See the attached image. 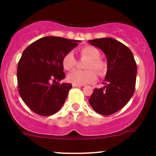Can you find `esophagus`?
Returning a JSON list of instances; mask_svg holds the SVG:
<instances>
[{
    "instance_id": "obj_1",
    "label": "esophagus",
    "mask_w": 156,
    "mask_h": 156,
    "mask_svg": "<svg viewBox=\"0 0 156 156\" xmlns=\"http://www.w3.org/2000/svg\"><path fill=\"white\" fill-rule=\"evenodd\" d=\"M73 87H82V85L75 84V83H73Z\"/></svg>"
}]
</instances>
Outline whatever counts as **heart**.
<instances>
[{
	"label": "heart",
	"instance_id": "heart-1",
	"mask_svg": "<svg viewBox=\"0 0 156 156\" xmlns=\"http://www.w3.org/2000/svg\"><path fill=\"white\" fill-rule=\"evenodd\" d=\"M81 57L88 60L85 63L84 68L87 70H74L68 76V80L72 83L84 85L91 83L97 80V74L102 76L105 73L106 65L100 58V51L93 46H86L80 50ZM63 68L66 70H72L75 67L76 60L72 52L66 54L62 60Z\"/></svg>",
	"mask_w": 156,
	"mask_h": 156
}]
</instances>
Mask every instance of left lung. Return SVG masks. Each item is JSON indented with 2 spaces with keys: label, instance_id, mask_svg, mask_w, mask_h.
I'll list each match as a JSON object with an SVG mask.
<instances>
[{
  "label": "left lung",
  "instance_id": "1",
  "mask_svg": "<svg viewBox=\"0 0 156 156\" xmlns=\"http://www.w3.org/2000/svg\"><path fill=\"white\" fill-rule=\"evenodd\" d=\"M88 42L104 52L108 64L104 87L95 88L89 103L98 113L112 115L123 108L134 93L137 64L131 51L116 40L106 37Z\"/></svg>",
  "mask_w": 156,
  "mask_h": 156
}]
</instances>
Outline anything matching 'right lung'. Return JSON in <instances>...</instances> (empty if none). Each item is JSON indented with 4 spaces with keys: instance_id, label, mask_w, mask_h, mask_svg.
Wrapping results in <instances>:
<instances>
[{
    "instance_id": "obj_1",
    "label": "right lung",
    "mask_w": 156,
    "mask_h": 156,
    "mask_svg": "<svg viewBox=\"0 0 156 156\" xmlns=\"http://www.w3.org/2000/svg\"><path fill=\"white\" fill-rule=\"evenodd\" d=\"M79 41L45 37L32 43L23 51L17 67L19 93L26 105L38 115L56 113L64 104L71 83H60L66 77L63 56Z\"/></svg>"
}]
</instances>
